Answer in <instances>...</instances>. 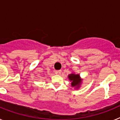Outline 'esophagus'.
Instances as JSON below:
<instances>
[{
	"mask_svg": "<svg viewBox=\"0 0 120 120\" xmlns=\"http://www.w3.org/2000/svg\"><path fill=\"white\" fill-rule=\"evenodd\" d=\"M61 72H62V71H61V70H56L55 71V74H56V75H61Z\"/></svg>",
	"mask_w": 120,
	"mask_h": 120,
	"instance_id": "obj_1",
	"label": "esophagus"
}]
</instances>
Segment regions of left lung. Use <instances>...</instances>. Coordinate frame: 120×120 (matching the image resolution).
Masks as SVG:
<instances>
[{
  "label": "left lung",
  "instance_id": "obj_1",
  "mask_svg": "<svg viewBox=\"0 0 120 120\" xmlns=\"http://www.w3.org/2000/svg\"><path fill=\"white\" fill-rule=\"evenodd\" d=\"M70 80L71 81V86H76L79 87L80 83V76L79 75H74V74H71L68 76Z\"/></svg>",
  "mask_w": 120,
  "mask_h": 120
}]
</instances>
